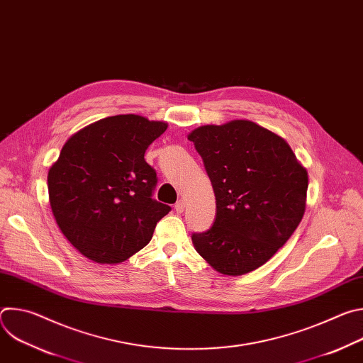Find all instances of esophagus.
<instances>
[{"label":"esophagus","instance_id":"esophagus-1","mask_svg":"<svg viewBox=\"0 0 363 363\" xmlns=\"http://www.w3.org/2000/svg\"><path fill=\"white\" fill-rule=\"evenodd\" d=\"M184 208H185V201H184V199H179V201L175 203V211H177L178 214H181V213H184Z\"/></svg>","mask_w":363,"mask_h":363}]
</instances>
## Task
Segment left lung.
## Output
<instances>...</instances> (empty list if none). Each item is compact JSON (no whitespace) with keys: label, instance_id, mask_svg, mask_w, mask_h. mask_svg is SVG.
<instances>
[{"label":"left lung","instance_id":"obj_1","mask_svg":"<svg viewBox=\"0 0 363 363\" xmlns=\"http://www.w3.org/2000/svg\"><path fill=\"white\" fill-rule=\"evenodd\" d=\"M217 203L213 227L192 234L196 252L224 276H242L279 251L306 210L307 171L290 145L251 121L194 129Z\"/></svg>","mask_w":363,"mask_h":363}]
</instances>
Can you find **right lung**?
Returning <instances> with one entry per match:
<instances>
[{
  "mask_svg": "<svg viewBox=\"0 0 363 363\" xmlns=\"http://www.w3.org/2000/svg\"><path fill=\"white\" fill-rule=\"evenodd\" d=\"M167 128V122L140 115L100 119L72 135L50 167L51 211L65 237L89 260H128L171 211L152 199L157 172L143 158Z\"/></svg>",
  "mask_w": 363,
  "mask_h": 363,
  "instance_id": "add662e5",
  "label": "right lung"
}]
</instances>
